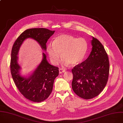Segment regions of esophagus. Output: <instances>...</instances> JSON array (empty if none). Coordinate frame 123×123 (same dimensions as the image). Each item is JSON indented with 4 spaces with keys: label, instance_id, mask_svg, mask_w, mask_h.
Returning <instances> with one entry per match:
<instances>
[{
    "label": "esophagus",
    "instance_id": "34e87169",
    "mask_svg": "<svg viewBox=\"0 0 123 123\" xmlns=\"http://www.w3.org/2000/svg\"><path fill=\"white\" fill-rule=\"evenodd\" d=\"M65 72V70L64 69H62V68H60L59 69V73L60 74H62V73H64Z\"/></svg>",
    "mask_w": 123,
    "mask_h": 123
}]
</instances>
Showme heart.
Instances as JSON below:
<instances>
[{
  "mask_svg": "<svg viewBox=\"0 0 123 123\" xmlns=\"http://www.w3.org/2000/svg\"><path fill=\"white\" fill-rule=\"evenodd\" d=\"M87 49V42L84 38H77L65 34L57 36L53 43L47 45V51L51 62L57 64L62 55V62L64 65L70 63L75 65L80 63L84 59Z\"/></svg>",
  "mask_w": 123,
  "mask_h": 123,
  "instance_id": "heart-1",
  "label": "heart"
}]
</instances>
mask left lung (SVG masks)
I'll return each mask as SVG.
<instances>
[{
    "label": "left lung",
    "instance_id": "1",
    "mask_svg": "<svg viewBox=\"0 0 123 123\" xmlns=\"http://www.w3.org/2000/svg\"><path fill=\"white\" fill-rule=\"evenodd\" d=\"M92 51L88 58L73 68V90L82 98L97 96L108 81L110 65L108 55L102 43L92 37Z\"/></svg>",
    "mask_w": 123,
    "mask_h": 123
}]
</instances>
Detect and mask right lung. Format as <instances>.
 <instances>
[{
  "label": "right lung",
  "instance_id": "add662e5",
  "mask_svg": "<svg viewBox=\"0 0 123 123\" xmlns=\"http://www.w3.org/2000/svg\"><path fill=\"white\" fill-rule=\"evenodd\" d=\"M55 32L44 28L28 29L22 33L15 41L12 50L11 72L13 81L20 92L29 100L40 102L48 97L53 89L55 78L59 75V68L51 65L43 53V59L36 69L28 76L21 74L18 63V52L24 41L28 38L36 41L44 51L46 43Z\"/></svg>",
  "mask_w": 123,
  "mask_h": 123
}]
</instances>
